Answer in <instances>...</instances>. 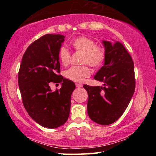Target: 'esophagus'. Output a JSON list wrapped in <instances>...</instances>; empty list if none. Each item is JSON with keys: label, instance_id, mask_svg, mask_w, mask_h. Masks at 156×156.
Masks as SVG:
<instances>
[{"label": "esophagus", "instance_id": "1", "mask_svg": "<svg viewBox=\"0 0 156 156\" xmlns=\"http://www.w3.org/2000/svg\"><path fill=\"white\" fill-rule=\"evenodd\" d=\"M76 87H82V84H78V83H76Z\"/></svg>", "mask_w": 156, "mask_h": 156}]
</instances>
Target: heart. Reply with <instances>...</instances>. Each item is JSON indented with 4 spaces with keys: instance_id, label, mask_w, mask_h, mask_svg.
I'll use <instances>...</instances> for the list:
<instances>
[{
    "instance_id": "b5f03b06",
    "label": "heart",
    "mask_w": 156,
    "mask_h": 156,
    "mask_svg": "<svg viewBox=\"0 0 156 156\" xmlns=\"http://www.w3.org/2000/svg\"><path fill=\"white\" fill-rule=\"evenodd\" d=\"M70 45L74 51L82 53V64H87L94 69L101 67L106 57V49L101 45H97L92 38L86 36H80L70 42ZM58 57L64 66L69 65L71 55L64 47L59 48ZM91 71L88 66H74L65 72V76L76 82H82L85 78L90 76Z\"/></svg>"
}]
</instances>
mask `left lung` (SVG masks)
Wrapping results in <instances>:
<instances>
[{
	"label": "left lung",
	"mask_w": 156,
	"mask_h": 156,
	"mask_svg": "<svg viewBox=\"0 0 156 156\" xmlns=\"http://www.w3.org/2000/svg\"><path fill=\"white\" fill-rule=\"evenodd\" d=\"M106 57L96 75L103 87H83L88 93L87 112L91 120L101 125H109L120 118L129 106L135 91L133 62L121 42L103 41Z\"/></svg>",
	"instance_id": "8db88e82"
}]
</instances>
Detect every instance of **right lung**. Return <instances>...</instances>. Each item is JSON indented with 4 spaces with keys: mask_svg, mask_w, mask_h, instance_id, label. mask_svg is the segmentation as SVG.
Returning a JSON list of instances; mask_svg holds the SVG:
<instances>
[{
    "mask_svg": "<svg viewBox=\"0 0 156 156\" xmlns=\"http://www.w3.org/2000/svg\"><path fill=\"white\" fill-rule=\"evenodd\" d=\"M65 36L47 34L34 41L23 55L18 72L23 104L30 116L48 129L63 125L69 118L75 84L59 74L58 52ZM62 82L51 90L49 83Z\"/></svg>",
    "mask_w": 156,
    "mask_h": 156,
    "instance_id": "add662e5",
    "label": "right lung"
}]
</instances>
